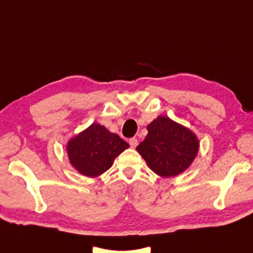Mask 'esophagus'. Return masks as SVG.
Instances as JSON below:
<instances>
[{"label":"esophagus","mask_w":253,"mask_h":253,"mask_svg":"<svg viewBox=\"0 0 253 253\" xmlns=\"http://www.w3.org/2000/svg\"><path fill=\"white\" fill-rule=\"evenodd\" d=\"M129 144H130V146L132 149L136 148V146L138 145V139L137 138H131L129 139Z\"/></svg>","instance_id":"obj_1"}]
</instances>
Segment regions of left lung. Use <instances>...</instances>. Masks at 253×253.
Listing matches in <instances>:
<instances>
[{
  "mask_svg": "<svg viewBox=\"0 0 253 253\" xmlns=\"http://www.w3.org/2000/svg\"><path fill=\"white\" fill-rule=\"evenodd\" d=\"M146 128L148 134L137 151L151 170L164 178L185 171L198 153L195 133L166 116H158Z\"/></svg>",
  "mask_w": 253,
  "mask_h": 253,
  "instance_id": "left-lung-1",
  "label": "left lung"
}]
</instances>
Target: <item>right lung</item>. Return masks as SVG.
I'll return each mask as SVG.
<instances>
[{"mask_svg": "<svg viewBox=\"0 0 253 253\" xmlns=\"http://www.w3.org/2000/svg\"><path fill=\"white\" fill-rule=\"evenodd\" d=\"M129 144L119 134L93 123L68 142L67 153L71 165L86 177L96 178L111 168L115 158Z\"/></svg>", "mask_w": 253, "mask_h": 253, "instance_id": "1", "label": "right lung"}]
</instances>
